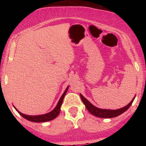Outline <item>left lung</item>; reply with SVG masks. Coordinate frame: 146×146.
I'll return each instance as SVG.
<instances>
[{"label":"left lung","mask_w":146,"mask_h":146,"mask_svg":"<svg viewBox=\"0 0 146 146\" xmlns=\"http://www.w3.org/2000/svg\"><path fill=\"white\" fill-rule=\"evenodd\" d=\"M82 101L84 104L85 106L87 108V110L90 112L92 115H93L95 117H100V118H112V117H115L120 115L121 114L124 113L127 110L130 108V106L132 105V102L135 100V97L132 100V101L128 104V105L125 106L123 108H119L117 110H107V109H100V108H97L95 106H93L92 104L90 103L82 95L80 94Z\"/></svg>","instance_id":"left-lung-1"}]
</instances>
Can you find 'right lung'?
Masks as SVG:
<instances>
[{
  "instance_id": "1",
  "label": "right lung",
  "mask_w": 146,
  "mask_h": 146,
  "mask_svg": "<svg viewBox=\"0 0 146 146\" xmlns=\"http://www.w3.org/2000/svg\"><path fill=\"white\" fill-rule=\"evenodd\" d=\"M68 88V86L66 88V89L65 90V91L64 92V93L62 94V95L61 98H60L59 102H58V104H57L56 108L52 110V111L50 112V113L44 114V115L31 116V115H25V114L20 113V112L18 111L16 108H15V109L17 110L18 113H19L22 117H24V118L26 119L29 120V121H31L33 122H45V121H51V120H53V119H55L56 117H58V115H59L60 112V107H61L62 104L63 99L64 98V95H66V93L67 92Z\"/></svg>"
}]
</instances>
